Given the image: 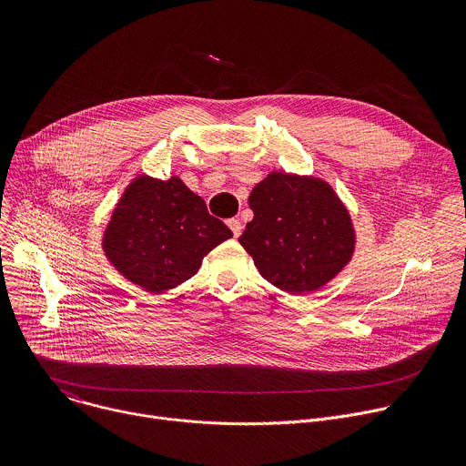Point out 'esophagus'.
<instances>
[{
    "label": "esophagus",
    "instance_id": "1",
    "mask_svg": "<svg viewBox=\"0 0 466 466\" xmlns=\"http://www.w3.org/2000/svg\"><path fill=\"white\" fill-rule=\"evenodd\" d=\"M227 225H228V228L232 230L234 238H238V236L241 234V230H243V225H241V221H239V219H236V218L228 219V221H227Z\"/></svg>",
    "mask_w": 466,
    "mask_h": 466
}]
</instances>
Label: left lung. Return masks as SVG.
Here are the masks:
<instances>
[{
    "mask_svg": "<svg viewBox=\"0 0 466 466\" xmlns=\"http://www.w3.org/2000/svg\"><path fill=\"white\" fill-rule=\"evenodd\" d=\"M254 212L239 243L259 275L291 295L322 288L354 252V228L328 182L275 171L254 186Z\"/></svg>",
    "mask_w": 466,
    "mask_h": 466,
    "instance_id": "8db88e82",
    "label": "left lung"
}]
</instances>
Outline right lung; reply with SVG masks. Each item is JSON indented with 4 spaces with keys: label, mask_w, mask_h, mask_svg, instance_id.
I'll list each match as a JSON object with an SVG mask.
<instances>
[{
    "label": "right lung",
    "mask_w": 466,
    "mask_h": 466,
    "mask_svg": "<svg viewBox=\"0 0 466 466\" xmlns=\"http://www.w3.org/2000/svg\"><path fill=\"white\" fill-rule=\"evenodd\" d=\"M228 238L230 228L178 177L142 175L114 208L103 250L125 279L162 293L191 279L203 258Z\"/></svg>",
    "instance_id": "1"
}]
</instances>
